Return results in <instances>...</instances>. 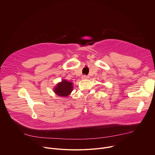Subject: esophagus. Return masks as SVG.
Instances as JSON below:
<instances>
[{
	"instance_id": "obj_1",
	"label": "esophagus",
	"mask_w": 155,
	"mask_h": 155,
	"mask_svg": "<svg viewBox=\"0 0 155 155\" xmlns=\"http://www.w3.org/2000/svg\"><path fill=\"white\" fill-rule=\"evenodd\" d=\"M89 78H90V76H88L83 75V76H82V79H89Z\"/></svg>"
}]
</instances>
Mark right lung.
I'll use <instances>...</instances> for the list:
<instances>
[{
  "mask_svg": "<svg viewBox=\"0 0 155 155\" xmlns=\"http://www.w3.org/2000/svg\"><path fill=\"white\" fill-rule=\"evenodd\" d=\"M73 83L65 79H62L53 88L54 93L58 96L68 97L73 91Z\"/></svg>",
  "mask_w": 155,
  "mask_h": 155,
  "instance_id": "right-lung-1",
  "label": "right lung"
}]
</instances>
